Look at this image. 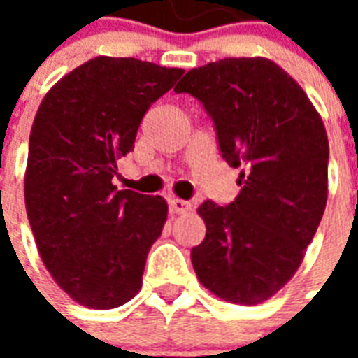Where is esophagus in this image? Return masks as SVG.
Returning <instances> with one entry per match:
<instances>
[{
  "mask_svg": "<svg viewBox=\"0 0 358 358\" xmlns=\"http://www.w3.org/2000/svg\"><path fill=\"white\" fill-rule=\"evenodd\" d=\"M169 207H171V213H174V215H184V213L192 209V203L184 201V199H169Z\"/></svg>",
  "mask_w": 358,
  "mask_h": 358,
  "instance_id": "obj_1",
  "label": "esophagus"
}]
</instances>
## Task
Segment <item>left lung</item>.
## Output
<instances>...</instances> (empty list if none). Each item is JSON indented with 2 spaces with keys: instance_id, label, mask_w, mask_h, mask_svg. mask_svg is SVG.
<instances>
[{
  "instance_id": "8db88e82",
  "label": "left lung",
  "mask_w": 358,
  "mask_h": 358,
  "mask_svg": "<svg viewBox=\"0 0 358 358\" xmlns=\"http://www.w3.org/2000/svg\"><path fill=\"white\" fill-rule=\"evenodd\" d=\"M194 95L215 124L240 194L226 207L203 201L205 240L195 274L220 299L257 305L299 268L328 199V136L307 94L263 57H226L192 69L174 88Z\"/></svg>"
}]
</instances>
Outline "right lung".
Masks as SVG:
<instances>
[{
  "label": "right lung",
  "mask_w": 358,
  "mask_h": 358,
  "mask_svg": "<svg viewBox=\"0 0 358 358\" xmlns=\"http://www.w3.org/2000/svg\"><path fill=\"white\" fill-rule=\"evenodd\" d=\"M182 69L132 57L90 59L45 94L28 143L24 201L45 268L76 303L115 308L140 292L166 201L117 189V161L151 103Z\"/></svg>",
  "instance_id": "1"
}]
</instances>
